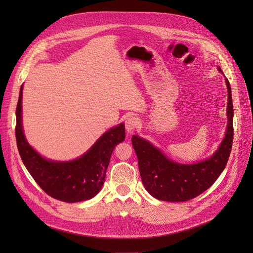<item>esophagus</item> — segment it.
<instances>
[{"label": "esophagus", "mask_w": 253, "mask_h": 253, "mask_svg": "<svg viewBox=\"0 0 253 253\" xmlns=\"http://www.w3.org/2000/svg\"><path fill=\"white\" fill-rule=\"evenodd\" d=\"M138 126H139V120L137 119L136 117L131 116V117L126 118V128L127 132L131 133L132 131H134L135 128L138 127Z\"/></svg>", "instance_id": "obj_1"}]
</instances>
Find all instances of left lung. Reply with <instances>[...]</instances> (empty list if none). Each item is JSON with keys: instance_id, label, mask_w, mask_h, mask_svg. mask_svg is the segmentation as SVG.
Returning a JSON list of instances; mask_svg holds the SVG:
<instances>
[{"instance_id": "obj_1", "label": "left lung", "mask_w": 253, "mask_h": 253, "mask_svg": "<svg viewBox=\"0 0 253 253\" xmlns=\"http://www.w3.org/2000/svg\"><path fill=\"white\" fill-rule=\"evenodd\" d=\"M218 70L221 72L220 67ZM228 87V126L226 136L212 157L194 165H180L168 159L158 149L133 135L132 144L138 159L145 190L159 201L187 202L209 189L224 171L233 142V103L231 86Z\"/></svg>"}]
</instances>
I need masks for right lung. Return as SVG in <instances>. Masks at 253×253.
Wrapping results in <instances>:
<instances>
[{"label":"right lung","instance_id":"right-lung-1","mask_svg":"<svg viewBox=\"0 0 253 253\" xmlns=\"http://www.w3.org/2000/svg\"><path fill=\"white\" fill-rule=\"evenodd\" d=\"M22 89L17 104L16 138L20 156L38 185L52 198L65 203L90 200L105 180L112 152L126 138L125 125L104 133L85 154L67 163L50 162L41 157L27 143L22 127Z\"/></svg>","mask_w":253,"mask_h":253}]
</instances>
